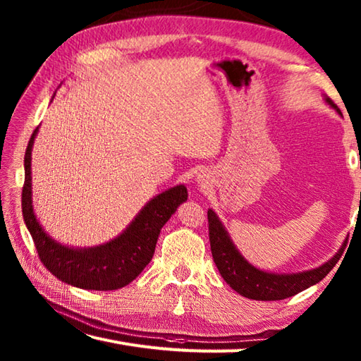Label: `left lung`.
Instances as JSON below:
<instances>
[{"mask_svg":"<svg viewBox=\"0 0 361 361\" xmlns=\"http://www.w3.org/2000/svg\"><path fill=\"white\" fill-rule=\"evenodd\" d=\"M324 101L340 113L331 99L324 97ZM209 224V242L214 262H216L221 278L225 279L229 287L235 290L245 298L256 299V301H279L290 296H295L299 291L315 286L321 279L326 278L335 264L338 262L341 250L318 268L301 273H268L251 265L245 259L239 250L235 248L231 237H229L225 226L221 225L217 214L208 209Z\"/></svg>","mask_w":361,"mask_h":361,"instance_id":"left-lung-1","label":"left lung"}]
</instances>
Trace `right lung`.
<instances>
[{
  "label": "right lung",
  "instance_id": "add662e5",
  "mask_svg": "<svg viewBox=\"0 0 361 361\" xmlns=\"http://www.w3.org/2000/svg\"><path fill=\"white\" fill-rule=\"evenodd\" d=\"M38 127L30 136L25 153V185L21 209L38 257L48 270L65 283L85 290H118L136 279L147 265L158 242L161 228L176 208L188 200V189L178 185L153 197L137 212L116 239L91 248H71L46 234L32 208V176L30 159Z\"/></svg>",
  "mask_w": 361,
  "mask_h": 361
}]
</instances>
